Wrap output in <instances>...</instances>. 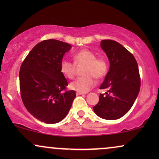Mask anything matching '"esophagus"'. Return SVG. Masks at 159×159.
Listing matches in <instances>:
<instances>
[{
  "label": "esophagus",
  "mask_w": 159,
  "mask_h": 159,
  "mask_svg": "<svg viewBox=\"0 0 159 159\" xmlns=\"http://www.w3.org/2000/svg\"><path fill=\"white\" fill-rule=\"evenodd\" d=\"M76 94H77V95H84V94H85V93H82V92H77V93H76Z\"/></svg>",
  "instance_id": "34e87169"
}]
</instances>
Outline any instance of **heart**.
Segmentation results:
<instances>
[{
    "instance_id": "heart-1",
    "label": "heart",
    "mask_w": 159,
    "mask_h": 159,
    "mask_svg": "<svg viewBox=\"0 0 159 159\" xmlns=\"http://www.w3.org/2000/svg\"><path fill=\"white\" fill-rule=\"evenodd\" d=\"M74 63L68 59H63L60 70L65 77L72 79L76 73V65H85L82 71L84 76L78 77L69 84L71 90L86 93L95 84V78L102 79L108 72V65L103 57H96V54L89 49H82L73 55Z\"/></svg>"
}]
</instances>
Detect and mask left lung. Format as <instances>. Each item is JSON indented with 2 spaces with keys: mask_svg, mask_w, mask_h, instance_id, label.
<instances>
[{
  "mask_svg": "<svg viewBox=\"0 0 159 159\" xmlns=\"http://www.w3.org/2000/svg\"><path fill=\"white\" fill-rule=\"evenodd\" d=\"M101 46L110 61L109 71L100 89L99 102L93 107L98 116L114 120L129 111L138 97L140 88V77L135 58L120 43L103 40Z\"/></svg>",
  "mask_w": 159,
  "mask_h": 159,
  "instance_id": "8db88e82",
  "label": "left lung"
}]
</instances>
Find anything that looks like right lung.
Listing matches in <instances>:
<instances>
[{
    "instance_id": "add662e5",
    "label": "right lung",
    "mask_w": 159,
    "mask_h": 159,
    "mask_svg": "<svg viewBox=\"0 0 159 159\" xmlns=\"http://www.w3.org/2000/svg\"><path fill=\"white\" fill-rule=\"evenodd\" d=\"M71 45L50 39L37 44L21 65L19 88L21 100L34 118L46 124L64 119L76 97L66 90L68 82L60 64Z\"/></svg>"
}]
</instances>
